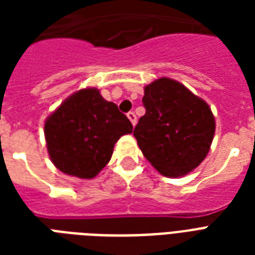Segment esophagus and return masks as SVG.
Wrapping results in <instances>:
<instances>
[{
    "mask_svg": "<svg viewBox=\"0 0 255 255\" xmlns=\"http://www.w3.org/2000/svg\"><path fill=\"white\" fill-rule=\"evenodd\" d=\"M127 116H128V119H129V122L132 123V126H135V124L137 123V118H136L135 112H132V111L128 112Z\"/></svg>",
    "mask_w": 255,
    "mask_h": 255,
    "instance_id": "34e87169",
    "label": "esophagus"
}]
</instances>
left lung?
<instances>
[{
    "instance_id": "obj_1",
    "label": "left lung",
    "mask_w": 255,
    "mask_h": 255,
    "mask_svg": "<svg viewBox=\"0 0 255 255\" xmlns=\"http://www.w3.org/2000/svg\"><path fill=\"white\" fill-rule=\"evenodd\" d=\"M143 104L145 115L133 136L145 159L167 177L185 176L197 168L216 131L205 100L170 78H160L145 86Z\"/></svg>"
}]
</instances>
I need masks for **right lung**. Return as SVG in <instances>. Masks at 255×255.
Instances as JSON below:
<instances>
[{
	"mask_svg": "<svg viewBox=\"0 0 255 255\" xmlns=\"http://www.w3.org/2000/svg\"><path fill=\"white\" fill-rule=\"evenodd\" d=\"M132 129L115 103L103 99L96 88H83L46 119L47 152L63 173L92 178L108 164L120 136Z\"/></svg>",
	"mask_w": 255,
	"mask_h": 255,
	"instance_id": "obj_1",
	"label": "right lung"
}]
</instances>
